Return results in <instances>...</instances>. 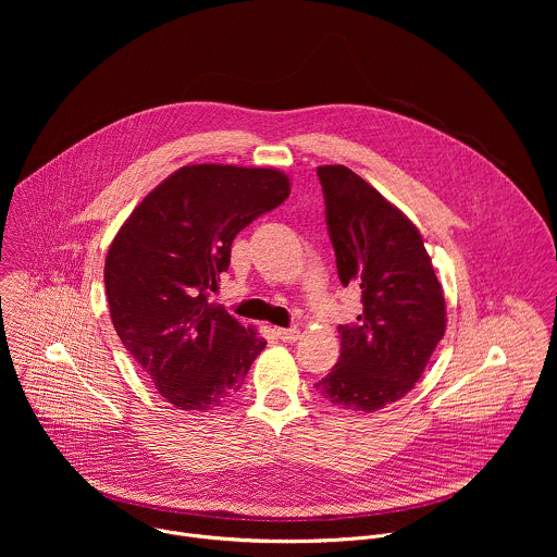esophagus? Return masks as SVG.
<instances>
[{
  "label": "esophagus",
  "mask_w": 557,
  "mask_h": 557,
  "mask_svg": "<svg viewBox=\"0 0 557 557\" xmlns=\"http://www.w3.org/2000/svg\"><path fill=\"white\" fill-rule=\"evenodd\" d=\"M275 335L286 342V344H293L299 339V329L297 326H290V329H275Z\"/></svg>",
  "instance_id": "34e87169"
}]
</instances>
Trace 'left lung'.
<instances>
[{
  "instance_id": "obj_1",
  "label": "left lung",
  "mask_w": 557,
  "mask_h": 557,
  "mask_svg": "<svg viewBox=\"0 0 557 557\" xmlns=\"http://www.w3.org/2000/svg\"><path fill=\"white\" fill-rule=\"evenodd\" d=\"M317 176L339 280L361 290L363 310L339 326V361L314 387L333 406L376 412L414 387L443 339V288L406 213L344 165Z\"/></svg>"
}]
</instances>
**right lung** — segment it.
Here are the masks:
<instances>
[{
    "instance_id": "obj_1",
    "label": "right lung",
    "mask_w": 557,
    "mask_h": 557,
    "mask_svg": "<svg viewBox=\"0 0 557 557\" xmlns=\"http://www.w3.org/2000/svg\"><path fill=\"white\" fill-rule=\"evenodd\" d=\"M290 194L264 168L187 165L132 211L106 258L110 317L127 352L174 408H220L267 342L209 297L233 237Z\"/></svg>"
}]
</instances>
